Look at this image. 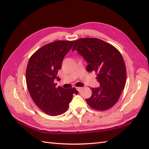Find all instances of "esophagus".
I'll use <instances>...</instances> for the list:
<instances>
[{
  "label": "esophagus",
  "instance_id": "34e87169",
  "mask_svg": "<svg viewBox=\"0 0 149 149\" xmlns=\"http://www.w3.org/2000/svg\"><path fill=\"white\" fill-rule=\"evenodd\" d=\"M82 89H83V88H81V87H77V88H76V89H77L78 91H79V92H80L81 91Z\"/></svg>",
  "mask_w": 149,
  "mask_h": 149
}]
</instances>
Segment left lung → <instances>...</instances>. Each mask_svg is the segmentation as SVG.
<instances>
[{
  "label": "left lung",
  "instance_id": "8db88e82",
  "mask_svg": "<svg viewBox=\"0 0 149 149\" xmlns=\"http://www.w3.org/2000/svg\"><path fill=\"white\" fill-rule=\"evenodd\" d=\"M77 50L87 61L88 72H95L100 87L91 88L92 95L86 99L88 104L97 111H106L118 101L126 81V68L118 49L103 40L80 38L72 51Z\"/></svg>",
  "mask_w": 149,
  "mask_h": 149
}]
</instances>
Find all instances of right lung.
Masks as SVG:
<instances>
[{
  "label": "right lung",
  "instance_id": "right-lung-1",
  "mask_svg": "<svg viewBox=\"0 0 149 149\" xmlns=\"http://www.w3.org/2000/svg\"><path fill=\"white\" fill-rule=\"evenodd\" d=\"M74 41L58 40L38 49L30 57L26 70V82L33 102L45 113L56 116L65 113L68 108L75 88H56L54 83L63 60Z\"/></svg>",
  "mask_w": 149,
  "mask_h": 149
}]
</instances>
